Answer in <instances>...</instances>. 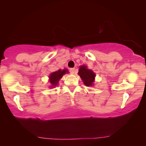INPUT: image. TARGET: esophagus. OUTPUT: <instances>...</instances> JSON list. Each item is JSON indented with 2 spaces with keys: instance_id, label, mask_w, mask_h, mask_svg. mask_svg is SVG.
<instances>
[{
  "instance_id": "obj_1",
  "label": "esophagus",
  "mask_w": 146,
  "mask_h": 146,
  "mask_svg": "<svg viewBox=\"0 0 146 146\" xmlns=\"http://www.w3.org/2000/svg\"><path fill=\"white\" fill-rule=\"evenodd\" d=\"M75 68H71L70 70V71L71 74H73L74 73H75Z\"/></svg>"
}]
</instances>
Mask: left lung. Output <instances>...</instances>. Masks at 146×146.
Wrapping results in <instances>:
<instances>
[{
    "mask_svg": "<svg viewBox=\"0 0 146 146\" xmlns=\"http://www.w3.org/2000/svg\"><path fill=\"white\" fill-rule=\"evenodd\" d=\"M78 74L86 86H91L93 85L96 75L92 70L88 69L87 66L84 65L80 66Z\"/></svg>",
    "mask_w": 146,
    "mask_h": 146,
    "instance_id": "1",
    "label": "left lung"
}]
</instances>
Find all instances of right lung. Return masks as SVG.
Masks as SVG:
<instances>
[{
	"mask_svg": "<svg viewBox=\"0 0 146 146\" xmlns=\"http://www.w3.org/2000/svg\"><path fill=\"white\" fill-rule=\"evenodd\" d=\"M69 71L67 69H64V70H59L56 71H55L52 73L50 74L49 76V82L51 84L50 88H55V86H57L59 82V80L62 77V76L66 73H68Z\"/></svg>",
	"mask_w": 146,
	"mask_h": 146,
	"instance_id": "1",
	"label": "right lung"
}]
</instances>
